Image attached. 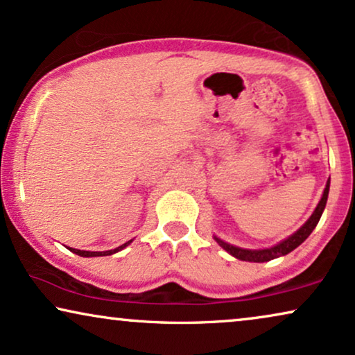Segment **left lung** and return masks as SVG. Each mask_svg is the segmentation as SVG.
<instances>
[{
    "mask_svg": "<svg viewBox=\"0 0 355 355\" xmlns=\"http://www.w3.org/2000/svg\"><path fill=\"white\" fill-rule=\"evenodd\" d=\"M328 192H329V181L327 182V187H324L322 200H320L317 208H315L312 216L309 218V221L305 223V225L300 227L297 232H294L293 236L288 237V239L283 242H279V244H276L275 247H270V249H261V250H247V249H241V247H234V245L227 244V242L218 239L216 236H215V241L226 252H230L232 257H236V259L244 260V261H259L260 263V261H270L273 259H278V257H281V255H288L289 252H293L295 249V247H299L300 244H302V242L310 236V232L315 230V226L318 225L320 218H322V213L324 210V205H327Z\"/></svg>",
    "mask_w": 355,
    "mask_h": 355,
    "instance_id": "left-lung-1",
    "label": "left lung"
}]
</instances>
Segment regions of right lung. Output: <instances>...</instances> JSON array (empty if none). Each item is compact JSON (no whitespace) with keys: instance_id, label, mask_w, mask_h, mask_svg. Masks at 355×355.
<instances>
[{"instance_id":"1","label":"right lung","mask_w":355,"mask_h":355,"mask_svg":"<svg viewBox=\"0 0 355 355\" xmlns=\"http://www.w3.org/2000/svg\"><path fill=\"white\" fill-rule=\"evenodd\" d=\"M129 242H130V241H129ZM129 242H125V244L118 247V249H114V250H106V252H87V250H79V249H69V250L74 252V254H77V255H80V257H101V255H111V254H114V252L124 249V247L128 245Z\"/></svg>"}]
</instances>
